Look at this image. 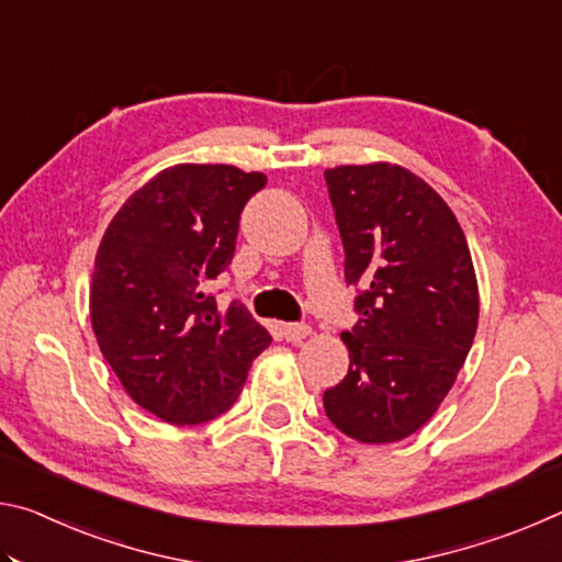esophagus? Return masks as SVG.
<instances>
[{"mask_svg": "<svg viewBox=\"0 0 562 562\" xmlns=\"http://www.w3.org/2000/svg\"><path fill=\"white\" fill-rule=\"evenodd\" d=\"M310 335L307 325H282V337L292 341V345H300V341Z\"/></svg>", "mask_w": 562, "mask_h": 562, "instance_id": "1", "label": "esophagus"}]
</instances>
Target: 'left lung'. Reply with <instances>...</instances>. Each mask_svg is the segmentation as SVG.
<instances>
[{"label":"left lung","mask_w":562,"mask_h":562,"mask_svg":"<svg viewBox=\"0 0 562 562\" xmlns=\"http://www.w3.org/2000/svg\"><path fill=\"white\" fill-rule=\"evenodd\" d=\"M357 325L341 331L349 372L325 392L349 439L392 443L449 394L479 327L469 243L443 198L402 166L325 170Z\"/></svg>","instance_id":"8db88e82"}]
</instances>
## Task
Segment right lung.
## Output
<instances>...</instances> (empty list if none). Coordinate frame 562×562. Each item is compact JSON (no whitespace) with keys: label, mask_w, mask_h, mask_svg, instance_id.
<instances>
[{"label":"right lung","mask_w":562,"mask_h":562,"mask_svg":"<svg viewBox=\"0 0 562 562\" xmlns=\"http://www.w3.org/2000/svg\"><path fill=\"white\" fill-rule=\"evenodd\" d=\"M268 186L235 166L160 170L113 217L91 278L93 335L138 406L178 426L205 424L243 392L270 331L207 288L235 255L240 213Z\"/></svg>","instance_id":"add662e5"}]
</instances>
